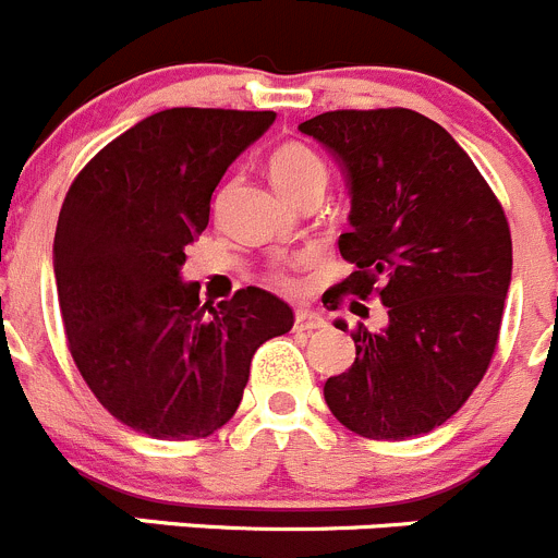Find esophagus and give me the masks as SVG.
I'll list each match as a JSON object with an SVG mask.
<instances>
[{
	"instance_id": "1",
	"label": "esophagus",
	"mask_w": 558,
	"mask_h": 558,
	"mask_svg": "<svg viewBox=\"0 0 558 558\" xmlns=\"http://www.w3.org/2000/svg\"><path fill=\"white\" fill-rule=\"evenodd\" d=\"M325 317L319 312H312V308H298L295 312V330H303V333H312V330L325 328Z\"/></svg>"
}]
</instances>
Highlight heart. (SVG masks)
<instances>
[{
  "instance_id": "1",
  "label": "heart",
  "mask_w": 558,
  "mask_h": 558,
  "mask_svg": "<svg viewBox=\"0 0 558 558\" xmlns=\"http://www.w3.org/2000/svg\"><path fill=\"white\" fill-rule=\"evenodd\" d=\"M268 173H271L274 186L290 201L306 186L325 184V179H328V170H325L319 154L303 146V143H281L268 159ZM277 281L279 284H290V277L279 274Z\"/></svg>"
}]
</instances>
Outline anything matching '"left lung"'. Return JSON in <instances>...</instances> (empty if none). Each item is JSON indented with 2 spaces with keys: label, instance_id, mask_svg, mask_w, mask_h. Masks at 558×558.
<instances>
[{
  "label": "left lung",
  "instance_id": "obj_1",
  "mask_svg": "<svg viewBox=\"0 0 558 558\" xmlns=\"http://www.w3.org/2000/svg\"><path fill=\"white\" fill-rule=\"evenodd\" d=\"M298 130L350 192L339 252L357 271L325 303L377 290L388 306L379 333H352L355 363L325 383V404L368 439L428 434L464 407L496 350L512 277L505 211L453 135L415 110H328Z\"/></svg>",
  "mask_w": 558,
  "mask_h": 558
}]
</instances>
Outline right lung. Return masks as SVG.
<instances>
[{"instance_id": "1", "label": "right lung", "mask_w": 558, "mask_h": 558, "mask_svg": "<svg viewBox=\"0 0 558 558\" xmlns=\"http://www.w3.org/2000/svg\"><path fill=\"white\" fill-rule=\"evenodd\" d=\"M274 110L170 108L116 137L78 173L53 235L70 352L99 404L154 439H201L239 410L257 347L292 308L246 287L217 308L181 279L225 170Z\"/></svg>"}]
</instances>
